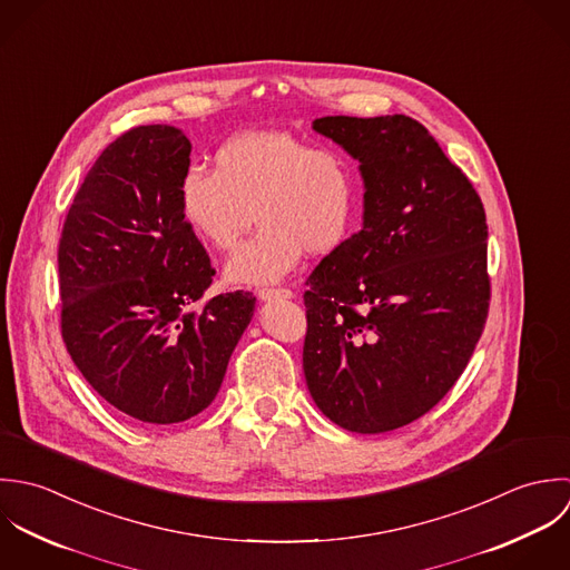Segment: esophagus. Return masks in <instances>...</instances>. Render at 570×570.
Here are the masks:
<instances>
[{
  "mask_svg": "<svg viewBox=\"0 0 570 570\" xmlns=\"http://www.w3.org/2000/svg\"><path fill=\"white\" fill-rule=\"evenodd\" d=\"M257 297L262 302H271V299H291L293 297V291L288 288H259L257 291Z\"/></svg>",
  "mask_w": 570,
  "mask_h": 570,
  "instance_id": "obj_1",
  "label": "esophagus"
}]
</instances>
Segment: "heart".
<instances>
[{"instance_id": "obj_1", "label": "heart", "mask_w": 570, "mask_h": 570, "mask_svg": "<svg viewBox=\"0 0 570 570\" xmlns=\"http://www.w3.org/2000/svg\"><path fill=\"white\" fill-rule=\"evenodd\" d=\"M358 180L352 160L288 131H244L216 151V171L180 180V216L203 242L228 250L255 216L257 230L233 253L227 279L271 284L306 250L328 255L347 237Z\"/></svg>"}]
</instances>
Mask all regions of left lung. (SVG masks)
Returning a JSON list of instances; mask_svg holds the SVG:
<instances>
[{"instance_id": "obj_1", "label": "left lung", "mask_w": 570, "mask_h": 570, "mask_svg": "<svg viewBox=\"0 0 570 570\" xmlns=\"http://www.w3.org/2000/svg\"><path fill=\"white\" fill-rule=\"evenodd\" d=\"M313 129L358 160L363 227L304 293V374L343 430L383 434L430 412L466 367L489 313L482 203L405 115L324 116Z\"/></svg>"}]
</instances>
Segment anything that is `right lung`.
<instances>
[{
  "label": "right lung",
  "mask_w": 570,
  "mask_h": 570,
  "mask_svg": "<svg viewBox=\"0 0 570 570\" xmlns=\"http://www.w3.org/2000/svg\"><path fill=\"white\" fill-rule=\"evenodd\" d=\"M189 154L178 127L125 131L88 171L59 239L66 347L110 405L151 425L212 405L255 311L244 291L191 311L216 271L180 216Z\"/></svg>",
  "instance_id": "add662e5"
}]
</instances>
